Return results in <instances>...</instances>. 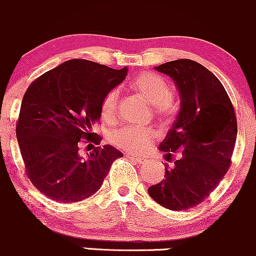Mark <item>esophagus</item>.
<instances>
[{
  "label": "esophagus",
  "mask_w": 256,
  "mask_h": 256,
  "mask_svg": "<svg viewBox=\"0 0 256 256\" xmlns=\"http://www.w3.org/2000/svg\"><path fill=\"white\" fill-rule=\"evenodd\" d=\"M127 157H128V158H130V160H136V162L139 163L140 166L146 164V163L148 162V160H145V158H139V157H136V156H133V154H127Z\"/></svg>",
  "instance_id": "34e87169"
}]
</instances>
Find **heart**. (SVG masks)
Here are the masks:
<instances>
[{"label":"heart","mask_w":256,"mask_h":256,"mask_svg":"<svg viewBox=\"0 0 256 256\" xmlns=\"http://www.w3.org/2000/svg\"><path fill=\"white\" fill-rule=\"evenodd\" d=\"M136 93L154 104V110L160 118L169 120L174 112V90L164 77L157 74L145 72L139 74L132 82ZM118 106V90H111L104 96L100 106L102 117L105 120H112L116 117ZM157 138V133L151 127H120L111 133V142L120 148L132 154H144L151 148Z\"/></svg>","instance_id":"obj_1"}]
</instances>
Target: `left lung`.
Instances as JSON below:
<instances>
[{
    "instance_id": "left-lung-1",
    "label": "left lung",
    "mask_w": 256,
    "mask_h": 256,
    "mask_svg": "<svg viewBox=\"0 0 256 256\" xmlns=\"http://www.w3.org/2000/svg\"><path fill=\"white\" fill-rule=\"evenodd\" d=\"M154 68L173 78L180 93V111L160 146L168 162L173 152L179 157L148 191L164 208L186 210L203 202L228 173L236 114L221 82L197 62L179 59Z\"/></svg>"
}]
</instances>
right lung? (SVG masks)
Wrapping results in <instances>:
<instances>
[{
	"mask_svg": "<svg viewBox=\"0 0 256 256\" xmlns=\"http://www.w3.org/2000/svg\"><path fill=\"white\" fill-rule=\"evenodd\" d=\"M127 71L72 59L28 86L16 139L26 175L44 196L62 203L86 200L99 190L114 160L123 157L114 146L104 145L84 158L78 148L82 139L100 144L93 126L102 117V102Z\"/></svg>",
	"mask_w": 256,
	"mask_h": 256,
	"instance_id": "obj_1",
	"label": "right lung"
}]
</instances>
